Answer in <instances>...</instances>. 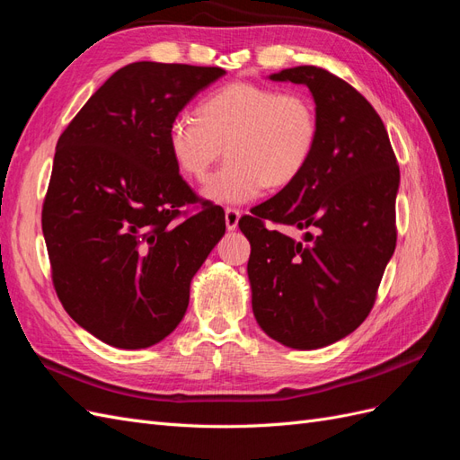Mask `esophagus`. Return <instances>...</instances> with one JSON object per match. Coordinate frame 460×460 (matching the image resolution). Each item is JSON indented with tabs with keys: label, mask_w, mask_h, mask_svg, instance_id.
<instances>
[{
	"label": "esophagus",
	"mask_w": 460,
	"mask_h": 460,
	"mask_svg": "<svg viewBox=\"0 0 460 460\" xmlns=\"http://www.w3.org/2000/svg\"><path fill=\"white\" fill-rule=\"evenodd\" d=\"M240 211L238 208H226L225 211V220H226V228L228 230H235L238 228V222H240Z\"/></svg>",
	"instance_id": "esophagus-1"
}]
</instances>
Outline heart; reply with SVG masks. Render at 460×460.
Here are the masks:
<instances>
[{
	"label": "heart",
	"mask_w": 460,
	"mask_h": 460,
	"mask_svg": "<svg viewBox=\"0 0 460 460\" xmlns=\"http://www.w3.org/2000/svg\"><path fill=\"white\" fill-rule=\"evenodd\" d=\"M318 144V119L303 93L232 82L207 95L198 117L180 115L169 128V151L180 172L203 182L222 153L225 166L203 198L243 205L264 190L286 188L307 169Z\"/></svg>",
	"instance_id": "b5f03b06"
}]
</instances>
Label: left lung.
<instances>
[{
    "label": "left lung",
    "mask_w": 460,
    "mask_h": 460,
    "mask_svg": "<svg viewBox=\"0 0 460 460\" xmlns=\"http://www.w3.org/2000/svg\"><path fill=\"white\" fill-rule=\"evenodd\" d=\"M269 78L309 88L318 144L294 184L240 220L252 243L253 314L278 343L320 349L349 336L372 309L395 252L399 166L382 119L347 82L311 65ZM264 219L317 234L296 243Z\"/></svg>",
    "instance_id": "8db88e82"
}]
</instances>
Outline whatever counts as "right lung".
I'll use <instances>...</instances> for the list:
<instances>
[{"label":"right lung","instance_id":"add662e5","mask_svg":"<svg viewBox=\"0 0 460 460\" xmlns=\"http://www.w3.org/2000/svg\"><path fill=\"white\" fill-rule=\"evenodd\" d=\"M226 71L140 61L122 66L55 147L41 230L55 291L92 336L119 349L163 341L184 318L190 284L225 235V211L198 198L169 151V128Z\"/></svg>","mask_w":460,"mask_h":460}]
</instances>
